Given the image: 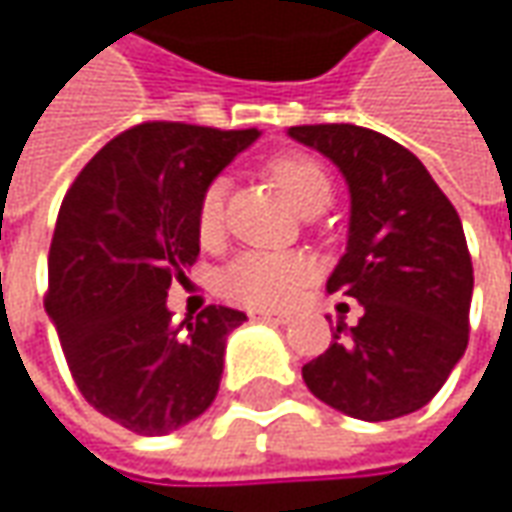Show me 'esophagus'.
I'll list each match as a JSON object with an SVG mask.
<instances>
[{
	"instance_id": "34e87169",
	"label": "esophagus",
	"mask_w": 512,
	"mask_h": 512,
	"mask_svg": "<svg viewBox=\"0 0 512 512\" xmlns=\"http://www.w3.org/2000/svg\"><path fill=\"white\" fill-rule=\"evenodd\" d=\"M250 316H253V319H262V322H276V325H285V322H290V316H287V313H273V310H253Z\"/></svg>"
}]
</instances>
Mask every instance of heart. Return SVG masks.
<instances>
[{
    "instance_id": "b5f03b06",
    "label": "heart",
    "mask_w": 512,
    "mask_h": 512,
    "mask_svg": "<svg viewBox=\"0 0 512 512\" xmlns=\"http://www.w3.org/2000/svg\"><path fill=\"white\" fill-rule=\"evenodd\" d=\"M273 179L287 193V199L302 213L330 202V176L319 159L307 153H287L270 165ZM225 179H213L199 196L196 227L199 239L213 245L225 227ZM316 267L313 262L293 250H245L236 256L219 276V290L233 305L276 310L293 305L299 293L310 285Z\"/></svg>"
}]
</instances>
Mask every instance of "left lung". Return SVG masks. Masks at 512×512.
I'll list each match as a JSON object with an SVG mask.
<instances>
[{"instance_id":"8db88e82","label":"left lung","mask_w":512,"mask_h":512,"mask_svg":"<svg viewBox=\"0 0 512 512\" xmlns=\"http://www.w3.org/2000/svg\"><path fill=\"white\" fill-rule=\"evenodd\" d=\"M296 142L336 162L350 187L347 253L327 290L362 302L359 325H336L302 367L307 390L364 422L430 402L464 356L473 262L462 219L422 162L359 125H296Z\"/></svg>"}]
</instances>
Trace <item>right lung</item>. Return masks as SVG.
<instances>
[{"label":"right lung","mask_w":512,"mask_h":512,"mask_svg":"<svg viewBox=\"0 0 512 512\" xmlns=\"http://www.w3.org/2000/svg\"><path fill=\"white\" fill-rule=\"evenodd\" d=\"M259 130L142 122L68 187L48 253L45 310L90 407L162 436L216 399L225 339L247 316L207 305L170 327L168 287L199 259V196Z\"/></svg>","instance_id":"obj_1"}]
</instances>
